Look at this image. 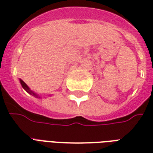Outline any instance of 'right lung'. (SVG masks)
Segmentation results:
<instances>
[{
	"label": "right lung",
	"mask_w": 153,
	"mask_h": 153,
	"mask_svg": "<svg viewBox=\"0 0 153 153\" xmlns=\"http://www.w3.org/2000/svg\"><path fill=\"white\" fill-rule=\"evenodd\" d=\"M20 84H21V86H22L23 88L25 89V91H27V93L30 94H31V95H33V96H35V97H36V98H38V97H39V95H37L36 94L34 93V92H33V91H31V90H30L29 87H28V86H27V84L25 83V82L23 81L22 79H20Z\"/></svg>",
	"instance_id": "obj_1"
}]
</instances>
